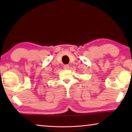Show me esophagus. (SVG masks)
<instances>
[{"label":"esophagus","mask_w":132,"mask_h":132,"mask_svg":"<svg viewBox=\"0 0 132 132\" xmlns=\"http://www.w3.org/2000/svg\"><path fill=\"white\" fill-rule=\"evenodd\" d=\"M63 68H64V69H69V64H65V65H64Z\"/></svg>","instance_id":"34e87169"}]
</instances>
